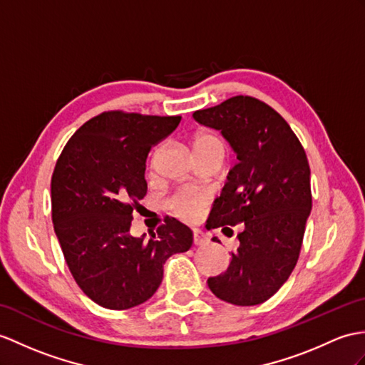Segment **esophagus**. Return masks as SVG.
<instances>
[{
	"mask_svg": "<svg viewBox=\"0 0 365 365\" xmlns=\"http://www.w3.org/2000/svg\"><path fill=\"white\" fill-rule=\"evenodd\" d=\"M207 237L204 235L201 230H198V229H195L193 230V243H195V246H204V245H207Z\"/></svg>",
	"mask_w": 365,
	"mask_h": 365,
	"instance_id": "esophagus-1",
	"label": "esophagus"
}]
</instances>
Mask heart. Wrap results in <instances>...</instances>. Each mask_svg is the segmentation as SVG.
<instances>
[{
    "label": "heart",
    "instance_id": "heart-1",
    "mask_svg": "<svg viewBox=\"0 0 365 365\" xmlns=\"http://www.w3.org/2000/svg\"><path fill=\"white\" fill-rule=\"evenodd\" d=\"M221 142L212 135H200L193 142L195 148L201 147H210V145H218ZM168 206H170L172 212L175 215L185 221L197 220L198 215L202 210L204 206V197L193 190H181L175 193L173 197L168 200Z\"/></svg>",
    "mask_w": 365,
    "mask_h": 365
}]
</instances>
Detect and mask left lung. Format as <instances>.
<instances>
[{"instance_id": "left-lung-1", "label": "left lung", "mask_w": 365, "mask_h": 365, "mask_svg": "<svg viewBox=\"0 0 365 365\" xmlns=\"http://www.w3.org/2000/svg\"><path fill=\"white\" fill-rule=\"evenodd\" d=\"M193 119L220 130L238 159L213 202L207 226H245L227 269L207 285L232 305L263 304L288 280L300 254L311 212L305 150L288 122L251 96L195 111Z\"/></svg>"}]
</instances>
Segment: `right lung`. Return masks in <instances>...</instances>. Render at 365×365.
<instances>
[{
	"label": "right lung",
	"mask_w": 365,
	"mask_h": 365,
	"mask_svg": "<svg viewBox=\"0 0 365 365\" xmlns=\"http://www.w3.org/2000/svg\"><path fill=\"white\" fill-rule=\"evenodd\" d=\"M180 122L181 115L102 113L74 133L56 164V235L77 285L103 308L144 304L161 285L168 257L193 243L192 230L170 217L150 240L130 234L133 207L147 193L148 152Z\"/></svg>",
	"instance_id": "obj_1"
}]
</instances>
